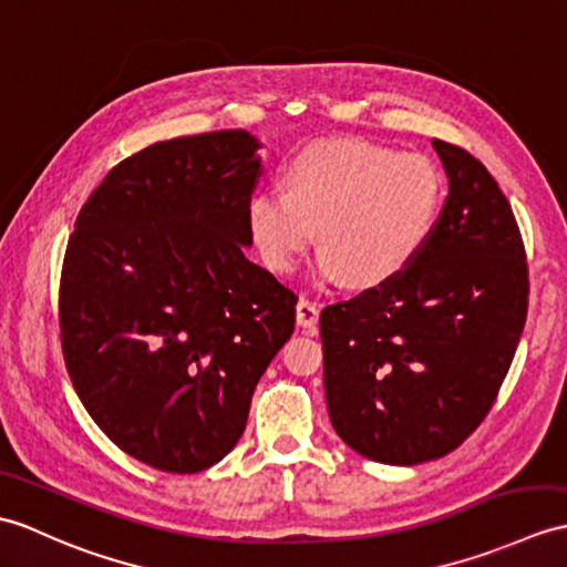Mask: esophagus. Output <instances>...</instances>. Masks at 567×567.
<instances>
[{"label":"esophagus","mask_w":567,"mask_h":567,"mask_svg":"<svg viewBox=\"0 0 567 567\" xmlns=\"http://www.w3.org/2000/svg\"><path fill=\"white\" fill-rule=\"evenodd\" d=\"M297 323L309 328V331H313L316 323H319V307H316L311 299L301 297L297 301Z\"/></svg>","instance_id":"1"}]
</instances>
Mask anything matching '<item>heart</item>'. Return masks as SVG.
<instances>
[{
    "label": "heart",
    "mask_w": 567,
    "mask_h": 567,
    "mask_svg": "<svg viewBox=\"0 0 567 567\" xmlns=\"http://www.w3.org/2000/svg\"><path fill=\"white\" fill-rule=\"evenodd\" d=\"M444 181L427 156L362 140H323L297 152L285 190L262 188L248 203V227L262 260L292 272L319 229V272L372 287L399 275L437 221Z\"/></svg>",
    "instance_id": "obj_1"
}]
</instances>
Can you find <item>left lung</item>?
Segmentation results:
<instances>
[{
	"label": "left lung",
	"mask_w": 567,
	"mask_h": 567,
	"mask_svg": "<svg viewBox=\"0 0 567 567\" xmlns=\"http://www.w3.org/2000/svg\"><path fill=\"white\" fill-rule=\"evenodd\" d=\"M450 195L393 278L321 311L336 432L379 464L454 452L497 399L529 307V266L505 193L476 156L432 140Z\"/></svg>",
	"instance_id": "left-lung-1"
}]
</instances>
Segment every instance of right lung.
I'll list each match as a JSON object with an SVG mask.
<instances>
[{"label": "right lung", "mask_w": 567, "mask_h": 567, "mask_svg": "<svg viewBox=\"0 0 567 567\" xmlns=\"http://www.w3.org/2000/svg\"><path fill=\"white\" fill-rule=\"evenodd\" d=\"M258 142L217 130L113 166L79 209L60 275L62 358L115 446L197 473L244 434L295 331L297 295L244 256Z\"/></svg>", "instance_id": "obj_1"}]
</instances>
